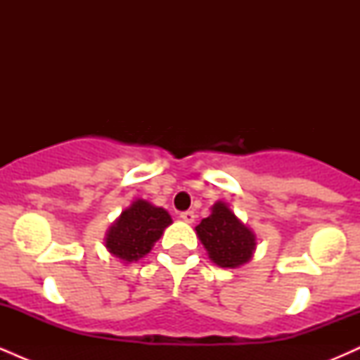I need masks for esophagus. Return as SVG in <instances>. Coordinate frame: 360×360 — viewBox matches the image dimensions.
Wrapping results in <instances>:
<instances>
[{
    "label": "esophagus",
    "instance_id": "esophagus-1",
    "mask_svg": "<svg viewBox=\"0 0 360 360\" xmlns=\"http://www.w3.org/2000/svg\"><path fill=\"white\" fill-rule=\"evenodd\" d=\"M179 217H181V220L186 221V223H193L194 221V212H189V210H188V212L181 213Z\"/></svg>",
    "mask_w": 360,
    "mask_h": 360
}]
</instances>
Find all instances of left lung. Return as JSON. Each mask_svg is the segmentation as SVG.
<instances>
[{"label":"left lung","mask_w":360,"mask_h":360,"mask_svg":"<svg viewBox=\"0 0 360 360\" xmlns=\"http://www.w3.org/2000/svg\"><path fill=\"white\" fill-rule=\"evenodd\" d=\"M196 233L210 259L220 267L233 269L249 262L255 249L254 233L221 201L213 205L212 214L201 220Z\"/></svg>","instance_id":"1"}]
</instances>
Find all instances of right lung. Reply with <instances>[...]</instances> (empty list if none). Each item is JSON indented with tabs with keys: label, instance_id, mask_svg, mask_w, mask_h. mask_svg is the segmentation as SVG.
I'll list each match as a JSON object with an SVG mask.
<instances>
[{
	"label": "right lung",
	"instance_id": "1",
	"mask_svg": "<svg viewBox=\"0 0 360 360\" xmlns=\"http://www.w3.org/2000/svg\"><path fill=\"white\" fill-rule=\"evenodd\" d=\"M171 223V217L164 208H157L143 200L134 201L110 229L106 249L123 262H134L150 252Z\"/></svg>",
	"mask_w": 360,
	"mask_h": 360
}]
</instances>
